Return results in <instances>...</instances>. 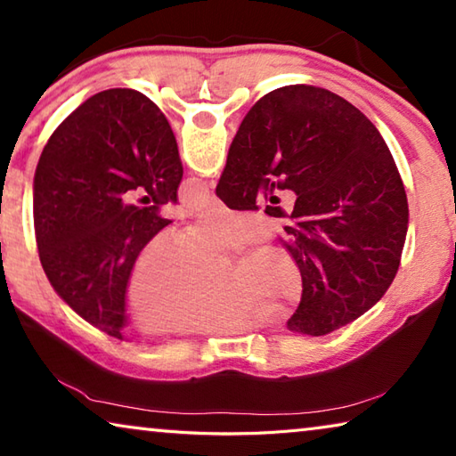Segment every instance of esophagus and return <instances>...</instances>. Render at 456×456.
Listing matches in <instances>:
<instances>
[{"label":"esophagus","instance_id":"esophagus-1","mask_svg":"<svg viewBox=\"0 0 456 456\" xmlns=\"http://www.w3.org/2000/svg\"><path fill=\"white\" fill-rule=\"evenodd\" d=\"M221 205H223V203H221V200H219L217 197H215V195H211L209 199H207V203H205L207 209H219Z\"/></svg>","mask_w":456,"mask_h":456}]
</instances>
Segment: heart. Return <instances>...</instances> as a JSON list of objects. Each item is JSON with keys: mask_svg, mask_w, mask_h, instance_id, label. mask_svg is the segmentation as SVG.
Segmentation results:
<instances>
[{"mask_svg": "<svg viewBox=\"0 0 456 456\" xmlns=\"http://www.w3.org/2000/svg\"><path fill=\"white\" fill-rule=\"evenodd\" d=\"M264 221L251 213L211 209L197 225L175 239H151L134 259L126 280V307L138 330L175 336L237 334L285 314L302 299L297 265L273 247L253 251L223 280L215 261L264 241Z\"/></svg>", "mask_w": 456, "mask_h": 456, "instance_id": "obj_1", "label": "heart"}]
</instances>
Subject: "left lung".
Masks as SVG:
<instances>
[{"instance_id": "obj_1", "label": "left lung", "mask_w": 456, "mask_h": 456, "mask_svg": "<svg viewBox=\"0 0 456 456\" xmlns=\"http://www.w3.org/2000/svg\"><path fill=\"white\" fill-rule=\"evenodd\" d=\"M179 146L159 106L130 88L98 92L53 130L34 179L37 253L58 296L92 326L125 339L126 280L138 251L171 225ZM144 188L134 206L128 190Z\"/></svg>"}]
</instances>
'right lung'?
I'll return each instance as SVG.
<instances>
[{
    "instance_id": "right-lung-1",
    "label": "right lung",
    "mask_w": 456,
    "mask_h": 456,
    "mask_svg": "<svg viewBox=\"0 0 456 456\" xmlns=\"http://www.w3.org/2000/svg\"><path fill=\"white\" fill-rule=\"evenodd\" d=\"M273 179L297 197L280 235L304 281L288 330L326 336L368 312L396 277L408 227L403 179L372 122L307 84L251 106L215 192L229 209L257 211V192Z\"/></svg>"
}]
</instances>
